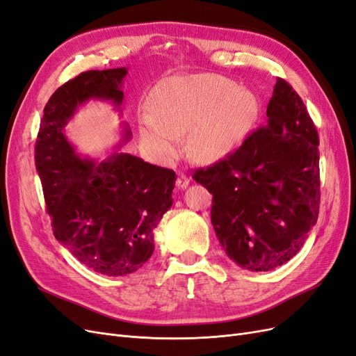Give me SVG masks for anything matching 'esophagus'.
<instances>
[{"instance_id":"obj_1","label":"esophagus","mask_w":356,"mask_h":356,"mask_svg":"<svg viewBox=\"0 0 356 356\" xmlns=\"http://www.w3.org/2000/svg\"><path fill=\"white\" fill-rule=\"evenodd\" d=\"M177 187H178V190H184V188H187L188 187V184H190V179L187 178V175H184V174H179L178 175V178H177Z\"/></svg>"}]
</instances>
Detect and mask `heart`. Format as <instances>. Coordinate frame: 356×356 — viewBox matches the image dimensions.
Wrapping results in <instances>:
<instances>
[{
	"label": "heart",
	"mask_w": 356,
	"mask_h": 356,
	"mask_svg": "<svg viewBox=\"0 0 356 356\" xmlns=\"http://www.w3.org/2000/svg\"><path fill=\"white\" fill-rule=\"evenodd\" d=\"M152 115L141 120V139L159 161L170 163L187 152L199 163H215L234 153L260 117L258 96L217 74L175 75L160 81L149 98Z\"/></svg>",
	"instance_id": "obj_1"
}]
</instances>
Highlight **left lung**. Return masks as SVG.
Segmentation results:
<instances>
[{
	"instance_id": "8db88e82",
	"label": "left lung",
	"mask_w": 356,
	"mask_h": 356,
	"mask_svg": "<svg viewBox=\"0 0 356 356\" xmlns=\"http://www.w3.org/2000/svg\"><path fill=\"white\" fill-rule=\"evenodd\" d=\"M267 124L193 178L212 195L211 222L232 260L252 272L289 261L319 212V136L298 93L276 79Z\"/></svg>"
}]
</instances>
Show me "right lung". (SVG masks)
<instances>
[{
	"instance_id": "obj_1",
	"label": "right lung",
	"mask_w": 356,
	"mask_h": 356,
	"mask_svg": "<svg viewBox=\"0 0 356 356\" xmlns=\"http://www.w3.org/2000/svg\"><path fill=\"white\" fill-rule=\"evenodd\" d=\"M126 74V68L93 70L62 84L44 106L35 143L53 234L81 264L105 276L134 273L152 257L153 230L172 207L177 179L174 170L127 153L101 163L80 159L62 132L86 101L120 105Z\"/></svg>"
}]
</instances>
